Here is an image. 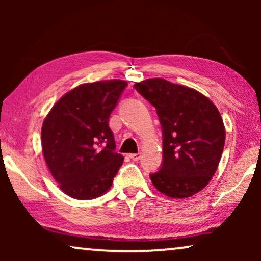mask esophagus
Returning a JSON list of instances; mask_svg holds the SVG:
<instances>
[{"mask_svg":"<svg viewBox=\"0 0 261 261\" xmlns=\"http://www.w3.org/2000/svg\"><path fill=\"white\" fill-rule=\"evenodd\" d=\"M129 158L133 159L134 162H138L141 158V153H132V154H129Z\"/></svg>","mask_w":261,"mask_h":261,"instance_id":"esophagus-1","label":"esophagus"}]
</instances>
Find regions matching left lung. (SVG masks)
Here are the masks:
<instances>
[{"instance_id": "1", "label": "left lung", "mask_w": 261, "mask_h": 261, "mask_svg": "<svg viewBox=\"0 0 261 261\" xmlns=\"http://www.w3.org/2000/svg\"><path fill=\"white\" fill-rule=\"evenodd\" d=\"M156 110L163 130V163L149 174L164 195L185 198L209 183L224 147L223 121L215 105L201 92L163 78L134 84Z\"/></svg>"}]
</instances>
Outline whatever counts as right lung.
<instances>
[{"label": "right lung", "instance_id": "right-lung-1", "mask_svg": "<svg viewBox=\"0 0 261 261\" xmlns=\"http://www.w3.org/2000/svg\"><path fill=\"white\" fill-rule=\"evenodd\" d=\"M126 87L120 80L82 84L46 116L42 153L53 178L70 197L96 198L112 187L123 156L115 152L109 116Z\"/></svg>", "mask_w": 261, "mask_h": 261}]
</instances>
